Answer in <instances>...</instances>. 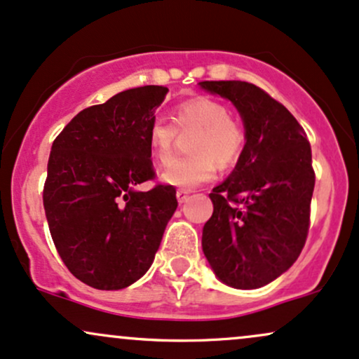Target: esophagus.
I'll return each instance as SVG.
<instances>
[{
    "mask_svg": "<svg viewBox=\"0 0 359 359\" xmlns=\"http://www.w3.org/2000/svg\"><path fill=\"white\" fill-rule=\"evenodd\" d=\"M176 198H178L180 205L187 203L188 198H189V191H188V189H178V191H176Z\"/></svg>",
    "mask_w": 359,
    "mask_h": 359,
    "instance_id": "34e87169",
    "label": "esophagus"
}]
</instances>
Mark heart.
Segmentation results:
<instances>
[{
	"label": "heart",
	"mask_w": 359,
	"mask_h": 359,
	"mask_svg": "<svg viewBox=\"0 0 359 359\" xmlns=\"http://www.w3.org/2000/svg\"><path fill=\"white\" fill-rule=\"evenodd\" d=\"M171 122L154 119L147 128V146L158 163H168L180 134L193 133L188 158L175 159L161 172V181L189 189L208 183L222 170L233 168L245 151V129L218 100L195 97L172 109Z\"/></svg>",
	"instance_id": "heart-1"
}]
</instances>
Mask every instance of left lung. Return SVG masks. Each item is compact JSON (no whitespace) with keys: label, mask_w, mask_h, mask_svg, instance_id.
Returning <instances> with one entry per match:
<instances>
[{"label":"left lung","mask_w":359,"mask_h":359,"mask_svg":"<svg viewBox=\"0 0 359 359\" xmlns=\"http://www.w3.org/2000/svg\"><path fill=\"white\" fill-rule=\"evenodd\" d=\"M229 99L247 144L231 175L213 188V215L201 247L215 276L235 289H259L297 260L309 231L316 175L304 129L267 92L242 80H205Z\"/></svg>","instance_id":"obj_1"}]
</instances>
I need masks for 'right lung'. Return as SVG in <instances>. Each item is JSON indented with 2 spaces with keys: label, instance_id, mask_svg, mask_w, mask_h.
<instances>
[{
  "label": "right lung",
  "instance_id": "add662e5",
  "mask_svg": "<svg viewBox=\"0 0 359 359\" xmlns=\"http://www.w3.org/2000/svg\"><path fill=\"white\" fill-rule=\"evenodd\" d=\"M168 88L144 86L83 109L53 141L43 187L50 233L83 284L119 290L147 272L175 213L176 189L156 184L147 128Z\"/></svg>",
  "mask_w": 359,
  "mask_h": 359
}]
</instances>
